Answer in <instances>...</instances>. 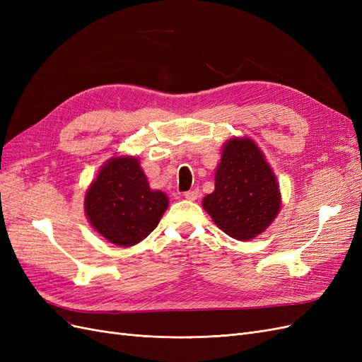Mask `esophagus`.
Returning a JSON list of instances; mask_svg holds the SVG:
<instances>
[{"label": "esophagus", "mask_w": 362, "mask_h": 362, "mask_svg": "<svg viewBox=\"0 0 362 362\" xmlns=\"http://www.w3.org/2000/svg\"><path fill=\"white\" fill-rule=\"evenodd\" d=\"M198 196H199L198 190H189V192L184 193V198L189 199V201H196V199H198Z\"/></svg>", "instance_id": "obj_1"}]
</instances>
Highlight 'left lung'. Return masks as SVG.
I'll return each instance as SVG.
<instances>
[{"mask_svg":"<svg viewBox=\"0 0 362 362\" xmlns=\"http://www.w3.org/2000/svg\"><path fill=\"white\" fill-rule=\"evenodd\" d=\"M214 181V192L205 196L202 206L229 237L255 238L276 218L281 210L276 175L252 139L226 141Z\"/></svg>","mask_w":362,"mask_h":362,"instance_id":"1","label":"left lung"}]
</instances>
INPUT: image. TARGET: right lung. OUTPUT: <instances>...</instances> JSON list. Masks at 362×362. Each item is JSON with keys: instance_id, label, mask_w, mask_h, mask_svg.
<instances>
[{"instance_id": "right-lung-1", "label": "right lung", "mask_w": 362, "mask_h": 362, "mask_svg": "<svg viewBox=\"0 0 362 362\" xmlns=\"http://www.w3.org/2000/svg\"><path fill=\"white\" fill-rule=\"evenodd\" d=\"M169 206L161 190H152L133 156L107 160L84 196L90 226L116 246H134L157 228Z\"/></svg>"}]
</instances>
